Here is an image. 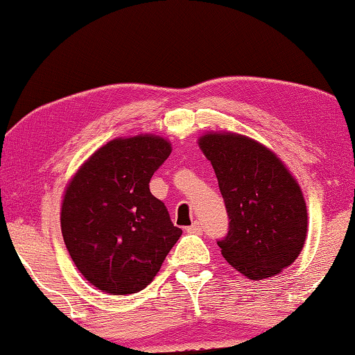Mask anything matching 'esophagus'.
Listing matches in <instances>:
<instances>
[{
    "instance_id": "esophagus-1",
    "label": "esophagus",
    "mask_w": 355,
    "mask_h": 355,
    "mask_svg": "<svg viewBox=\"0 0 355 355\" xmlns=\"http://www.w3.org/2000/svg\"><path fill=\"white\" fill-rule=\"evenodd\" d=\"M186 231L191 232V234H200V232L203 231V226H202L200 221H196V223H193V225L189 226Z\"/></svg>"
}]
</instances>
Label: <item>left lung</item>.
Instances as JSON below:
<instances>
[{"label": "left lung", "instance_id": "8db88e82", "mask_svg": "<svg viewBox=\"0 0 355 355\" xmlns=\"http://www.w3.org/2000/svg\"><path fill=\"white\" fill-rule=\"evenodd\" d=\"M200 148L230 218L226 236L216 241L223 257L250 279L278 275L297 259L307 234L297 182L275 153L244 135H203Z\"/></svg>", "mask_w": 355, "mask_h": 355}]
</instances>
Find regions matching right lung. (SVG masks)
<instances>
[{
  "instance_id": "right-lung-1",
  "label": "right lung",
  "mask_w": 355,
  "mask_h": 355,
  "mask_svg": "<svg viewBox=\"0 0 355 355\" xmlns=\"http://www.w3.org/2000/svg\"><path fill=\"white\" fill-rule=\"evenodd\" d=\"M169 153L171 145L153 135L111 140L67 187L64 244L77 270L103 293L147 288L182 234L150 192V179Z\"/></svg>"
}]
</instances>
